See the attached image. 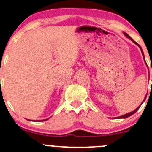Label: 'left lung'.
Here are the masks:
<instances>
[{
  "label": "left lung",
  "instance_id": "left-lung-1",
  "mask_svg": "<svg viewBox=\"0 0 152 152\" xmlns=\"http://www.w3.org/2000/svg\"><path fill=\"white\" fill-rule=\"evenodd\" d=\"M124 35H125V36H126V37H128V38H129V39H131V41H132V42H134V43H135V44H136V45H138V46H139V48H140V49H141V53H142V54H143V57H144V52H143V51H142V49H141V47H140V45H139V44H138V43H137V42H135V41H134V40H133V39H132V38H131V37H130V36H129V35H128L126 33H124ZM144 60H145V59H144ZM146 97H145V99H146ZM145 99H144V100H145ZM144 101H143V102H144ZM143 102H142V103H143ZM141 104H142V103H141ZM141 105H139V107H138V108H136V110H134V111L131 112V113H127V114H125V115H121V116L118 117V118H128V117L131 116V115H133V114H134V113H136V111H137V110H139V108H140V106H141Z\"/></svg>",
  "mask_w": 152,
  "mask_h": 152
}]
</instances>
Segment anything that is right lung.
Instances as JSON below:
<instances>
[{"label":"right lung","instance_id":"add662e5","mask_svg":"<svg viewBox=\"0 0 152 152\" xmlns=\"http://www.w3.org/2000/svg\"><path fill=\"white\" fill-rule=\"evenodd\" d=\"M46 120H47V119H45V120H42V121H46Z\"/></svg>","mask_w":152,"mask_h":152}]
</instances>
